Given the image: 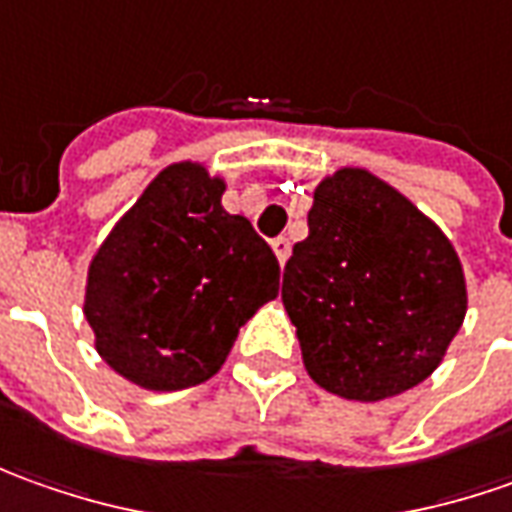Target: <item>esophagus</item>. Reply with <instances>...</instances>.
I'll return each mask as SVG.
<instances>
[{
  "label": "esophagus",
  "mask_w": 512,
  "mask_h": 512,
  "mask_svg": "<svg viewBox=\"0 0 512 512\" xmlns=\"http://www.w3.org/2000/svg\"><path fill=\"white\" fill-rule=\"evenodd\" d=\"M272 249H274V255H277V260H280V266H283V263H286V260H289V255H291L289 238H283V235H280V238H274Z\"/></svg>",
  "instance_id": "obj_1"
}]
</instances>
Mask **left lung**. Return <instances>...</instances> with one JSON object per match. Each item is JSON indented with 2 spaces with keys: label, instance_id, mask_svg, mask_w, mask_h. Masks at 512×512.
Here are the masks:
<instances>
[{
  "label": "left lung",
  "instance_id": "8db88e82",
  "mask_svg": "<svg viewBox=\"0 0 512 512\" xmlns=\"http://www.w3.org/2000/svg\"><path fill=\"white\" fill-rule=\"evenodd\" d=\"M283 306L309 377L328 394L379 402L445 360L465 323V272L445 232L402 192L343 167L314 189Z\"/></svg>",
  "mask_w": 512,
  "mask_h": 512
}]
</instances>
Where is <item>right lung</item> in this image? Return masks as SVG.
Listing matches in <instances>:
<instances>
[{
  "label": "right lung",
  "instance_id": "add662e5",
  "mask_svg": "<svg viewBox=\"0 0 512 512\" xmlns=\"http://www.w3.org/2000/svg\"><path fill=\"white\" fill-rule=\"evenodd\" d=\"M221 175L195 161L161 169L87 269L84 317L115 374L181 391L221 371L240 326L277 297L280 263Z\"/></svg>",
  "mask_w": 512,
  "mask_h": 512
}]
</instances>
